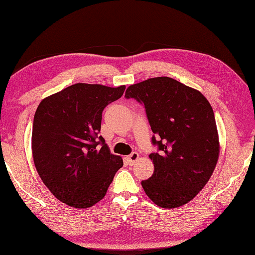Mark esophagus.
Returning a JSON list of instances; mask_svg holds the SVG:
<instances>
[{
  "instance_id": "esophagus-1",
  "label": "esophagus",
  "mask_w": 255,
  "mask_h": 255,
  "mask_svg": "<svg viewBox=\"0 0 255 255\" xmlns=\"http://www.w3.org/2000/svg\"><path fill=\"white\" fill-rule=\"evenodd\" d=\"M138 158H139V154H138L137 152H133L132 154H129V155L128 156V165H134Z\"/></svg>"
}]
</instances>
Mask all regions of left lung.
<instances>
[{
	"label": "left lung",
	"mask_w": 255,
	"mask_h": 255,
	"mask_svg": "<svg viewBox=\"0 0 255 255\" xmlns=\"http://www.w3.org/2000/svg\"><path fill=\"white\" fill-rule=\"evenodd\" d=\"M143 104L158 151L144 192L156 205L188 203L212 176L219 157V138L212 106L201 92L167 76L137 83L126 91Z\"/></svg>",
	"instance_id": "left-lung-1"
}]
</instances>
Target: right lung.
Instances as JSON below:
<instances>
[{
	"mask_svg": "<svg viewBox=\"0 0 255 255\" xmlns=\"http://www.w3.org/2000/svg\"><path fill=\"white\" fill-rule=\"evenodd\" d=\"M126 86L78 83L43 99L34 116L32 152L43 184L59 201L88 208L123 166L100 136L102 113Z\"/></svg>",
	"mask_w": 255,
	"mask_h": 255,
	"instance_id": "add662e5",
	"label": "right lung"
}]
</instances>
